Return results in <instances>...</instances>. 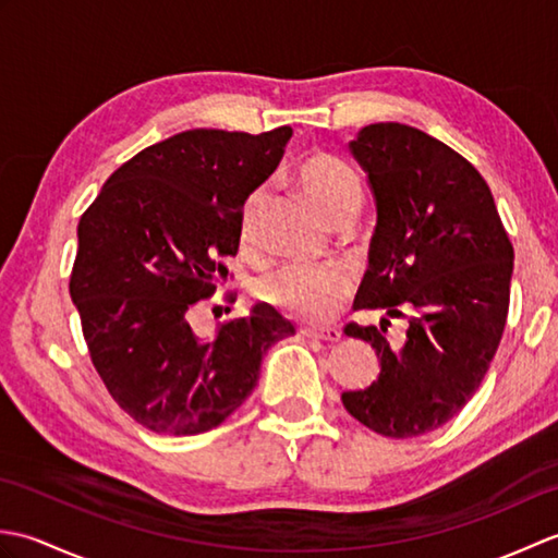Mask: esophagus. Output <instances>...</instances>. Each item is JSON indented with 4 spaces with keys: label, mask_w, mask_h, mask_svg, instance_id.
Returning a JSON list of instances; mask_svg holds the SVG:
<instances>
[{
    "label": "esophagus",
    "mask_w": 558,
    "mask_h": 558,
    "mask_svg": "<svg viewBox=\"0 0 558 558\" xmlns=\"http://www.w3.org/2000/svg\"><path fill=\"white\" fill-rule=\"evenodd\" d=\"M300 333L306 338L314 340H326V342H338L342 338V333L338 328H314V326H304L300 328Z\"/></svg>",
    "instance_id": "esophagus-1"
}]
</instances>
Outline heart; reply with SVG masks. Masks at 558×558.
Returning <instances> with one entry per match:
<instances>
[{
  "label": "heart",
  "instance_id": "b5f03b06",
  "mask_svg": "<svg viewBox=\"0 0 558 558\" xmlns=\"http://www.w3.org/2000/svg\"><path fill=\"white\" fill-rule=\"evenodd\" d=\"M302 192L330 222L354 218L362 206L360 177L350 165L328 153H310L294 170ZM266 208V194L248 196L240 218V242L244 248L258 244L260 216ZM352 272L340 266H306L290 264L256 282V298L282 314L302 322H326L338 306L350 298Z\"/></svg>",
  "mask_w": 558,
  "mask_h": 558
}]
</instances>
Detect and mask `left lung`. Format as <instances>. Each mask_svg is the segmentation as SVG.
I'll return each mask as SVG.
<instances>
[{
  "mask_svg": "<svg viewBox=\"0 0 558 558\" xmlns=\"http://www.w3.org/2000/svg\"><path fill=\"white\" fill-rule=\"evenodd\" d=\"M350 153L376 204L369 268L357 310L409 314L407 342L350 324L345 336L376 350V381L342 393V405L376 434L434 432L475 396L499 348L511 298L513 246L487 182L420 129L378 122L360 129Z\"/></svg>",
  "mask_w": 558,
  "mask_h": 558,
  "instance_id": "8db88e82",
  "label": "left lung"
}]
</instances>
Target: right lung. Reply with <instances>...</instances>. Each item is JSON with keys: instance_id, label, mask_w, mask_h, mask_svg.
I'll list each match as a JSON object with an SVG mask.
<instances>
[{"instance_id": "1", "label": "right lung", "mask_w": 558, "mask_h": 558, "mask_svg": "<svg viewBox=\"0 0 558 558\" xmlns=\"http://www.w3.org/2000/svg\"><path fill=\"white\" fill-rule=\"evenodd\" d=\"M290 126L266 134L189 129L124 162L78 222L69 292L90 360L129 417L170 436L204 434L242 405L260 360L294 326L252 306L213 338L192 328L236 254L246 198L278 168Z\"/></svg>"}]
</instances>
